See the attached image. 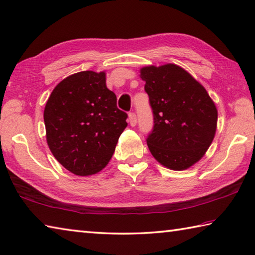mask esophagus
I'll use <instances>...</instances> for the list:
<instances>
[{"label": "esophagus", "mask_w": 255, "mask_h": 255, "mask_svg": "<svg viewBox=\"0 0 255 255\" xmlns=\"http://www.w3.org/2000/svg\"><path fill=\"white\" fill-rule=\"evenodd\" d=\"M128 120H129V123H130L131 126H136V124H137L136 114H135V113H129V115H128Z\"/></svg>", "instance_id": "34e87169"}]
</instances>
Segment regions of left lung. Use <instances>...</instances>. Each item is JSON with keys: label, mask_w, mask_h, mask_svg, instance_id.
I'll use <instances>...</instances> for the list:
<instances>
[{"label": "left lung", "mask_w": 255, "mask_h": 255, "mask_svg": "<svg viewBox=\"0 0 255 255\" xmlns=\"http://www.w3.org/2000/svg\"><path fill=\"white\" fill-rule=\"evenodd\" d=\"M154 116L147 137L151 155L165 167L187 169L214 139L217 109L205 88L176 64L140 69Z\"/></svg>", "instance_id": "1"}]
</instances>
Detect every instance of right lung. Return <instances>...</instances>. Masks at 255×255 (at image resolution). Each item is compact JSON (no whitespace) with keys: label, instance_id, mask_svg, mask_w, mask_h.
Returning a JSON list of instances; mask_svg holds the SVG:
<instances>
[{"label":"right lung","instance_id":"obj_1","mask_svg":"<svg viewBox=\"0 0 255 255\" xmlns=\"http://www.w3.org/2000/svg\"><path fill=\"white\" fill-rule=\"evenodd\" d=\"M127 117L106 86L105 72L69 76L51 92L44 108L50 150L75 175L98 173L113 157Z\"/></svg>","mask_w":255,"mask_h":255}]
</instances>
